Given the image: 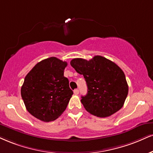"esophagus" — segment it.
I'll list each match as a JSON object with an SVG mask.
<instances>
[{
  "mask_svg": "<svg viewBox=\"0 0 153 153\" xmlns=\"http://www.w3.org/2000/svg\"><path fill=\"white\" fill-rule=\"evenodd\" d=\"M74 94L75 95H78L79 94V91L78 89H75L74 91Z\"/></svg>",
  "mask_w": 153,
  "mask_h": 153,
  "instance_id": "34e87169",
  "label": "esophagus"
}]
</instances>
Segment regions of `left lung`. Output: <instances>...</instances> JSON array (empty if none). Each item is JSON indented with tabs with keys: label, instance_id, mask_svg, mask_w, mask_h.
I'll return each instance as SVG.
<instances>
[{
	"label": "left lung",
	"instance_id": "left-lung-1",
	"mask_svg": "<svg viewBox=\"0 0 153 153\" xmlns=\"http://www.w3.org/2000/svg\"><path fill=\"white\" fill-rule=\"evenodd\" d=\"M71 65L86 81L88 93L81 97V102L88 113L106 117L121 109L128 95V85L118 65L100 56L90 60L74 58Z\"/></svg>",
	"mask_w": 153,
	"mask_h": 153
}]
</instances>
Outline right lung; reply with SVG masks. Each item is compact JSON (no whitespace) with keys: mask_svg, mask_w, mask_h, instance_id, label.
Listing matches in <instances>:
<instances>
[{"mask_svg":"<svg viewBox=\"0 0 153 153\" xmlns=\"http://www.w3.org/2000/svg\"><path fill=\"white\" fill-rule=\"evenodd\" d=\"M67 62L56 57L36 64L25 76L21 97L27 111L43 121L55 120L65 111L73 92L64 76Z\"/></svg>","mask_w":153,"mask_h":153,"instance_id":"1","label":"right lung"}]
</instances>
